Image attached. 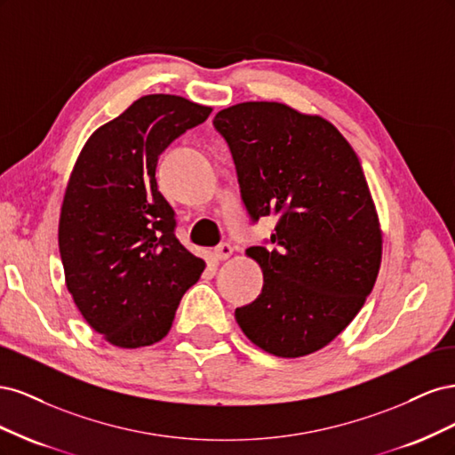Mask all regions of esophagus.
I'll return each instance as SVG.
<instances>
[{
    "instance_id": "esophagus-1",
    "label": "esophagus",
    "mask_w": 455,
    "mask_h": 455,
    "mask_svg": "<svg viewBox=\"0 0 455 455\" xmlns=\"http://www.w3.org/2000/svg\"><path fill=\"white\" fill-rule=\"evenodd\" d=\"M231 254H233V249H231V244H228V243H220V244L216 246V249H214V252H212V256H214L218 261L228 259Z\"/></svg>"
}]
</instances>
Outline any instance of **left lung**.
<instances>
[{
	"label": "left lung",
	"mask_w": 455,
	"mask_h": 455,
	"mask_svg": "<svg viewBox=\"0 0 455 455\" xmlns=\"http://www.w3.org/2000/svg\"><path fill=\"white\" fill-rule=\"evenodd\" d=\"M249 214H275L273 246H251L261 294L235 309L243 334L281 359L328 346L374 288L383 235L361 161L323 116L283 102L220 109Z\"/></svg>",
	"instance_id": "8db88e82"
}]
</instances>
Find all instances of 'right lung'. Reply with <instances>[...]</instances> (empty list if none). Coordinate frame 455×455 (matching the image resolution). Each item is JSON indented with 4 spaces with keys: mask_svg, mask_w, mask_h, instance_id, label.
Listing matches in <instances>:
<instances>
[{
    "mask_svg": "<svg viewBox=\"0 0 455 455\" xmlns=\"http://www.w3.org/2000/svg\"><path fill=\"white\" fill-rule=\"evenodd\" d=\"M176 94H146L96 129L74 164L60 209L59 249L79 313L121 349L169 334L204 259L174 235V211L156 180L161 151L211 116Z\"/></svg>",
    "mask_w": 455,
    "mask_h": 455,
    "instance_id": "obj_1",
    "label": "right lung"
}]
</instances>
